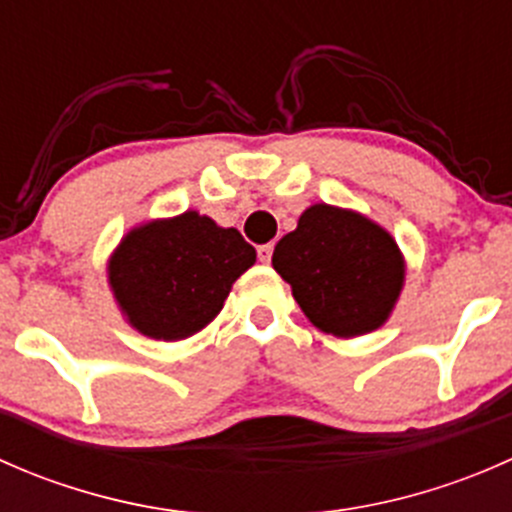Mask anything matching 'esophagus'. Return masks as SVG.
Returning a JSON list of instances; mask_svg holds the SVG:
<instances>
[{
	"label": "esophagus",
	"mask_w": 512,
	"mask_h": 512,
	"mask_svg": "<svg viewBox=\"0 0 512 512\" xmlns=\"http://www.w3.org/2000/svg\"><path fill=\"white\" fill-rule=\"evenodd\" d=\"M272 250H275V245H272V242L257 247V257H260V262H270L272 260Z\"/></svg>",
	"instance_id": "esophagus-1"
}]
</instances>
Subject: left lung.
<instances>
[{"mask_svg":"<svg viewBox=\"0 0 512 512\" xmlns=\"http://www.w3.org/2000/svg\"><path fill=\"white\" fill-rule=\"evenodd\" d=\"M272 265L314 327L359 337L381 327L404 285V260L384 227L352 210L312 205L275 247Z\"/></svg>","mask_w":512,"mask_h":512,"instance_id":"obj_1","label":"left lung"}]
</instances>
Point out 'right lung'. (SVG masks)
<instances>
[{
  "instance_id": "obj_1",
  "label": "right lung",
  "mask_w": 512,
  "mask_h": 512,
  "mask_svg": "<svg viewBox=\"0 0 512 512\" xmlns=\"http://www.w3.org/2000/svg\"><path fill=\"white\" fill-rule=\"evenodd\" d=\"M255 257L235 227L188 210L128 232L113 252L108 280L138 332L178 342L223 309L232 282Z\"/></svg>"
}]
</instances>
